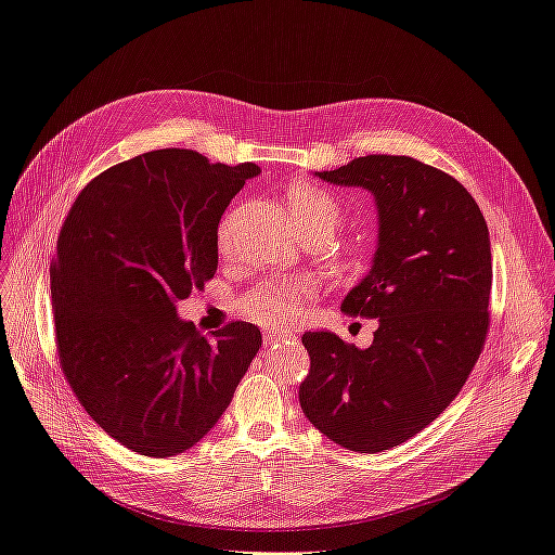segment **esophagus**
Masks as SVG:
<instances>
[{
  "mask_svg": "<svg viewBox=\"0 0 555 555\" xmlns=\"http://www.w3.org/2000/svg\"><path fill=\"white\" fill-rule=\"evenodd\" d=\"M287 336H292L289 332H275V334H271L268 332L266 336H263V340H266V346H275L278 340H282V338H287Z\"/></svg>",
  "mask_w": 555,
  "mask_h": 555,
  "instance_id": "34e87169",
  "label": "esophagus"
}]
</instances>
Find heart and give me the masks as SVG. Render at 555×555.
<instances>
[{"label":"heart","mask_w":555,"mask_h":555,"mask_svg":"<svg viewBox=\"0 0 555 555\" xmlns=\"http://www.w3.org/2000/svg\"><path fill=\"white\" fill-rule=\"evenodd\" d=\"M287 217L298 233H320L324 241L336 233L343 221V207L334 193L308 182H298L284 193ZM306 296V284L301 282H268L245 296L243 310L249 320L266 326L289 324Z\"/></svg>","instance_id":"heart-1"}]
</instances>
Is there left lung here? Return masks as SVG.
Listing matches in <instances>:
<instances>
[{"label": "left lung", "mask_w": 555, "mask_h": 555, "mask_svg": "<svg viewBox=\"0 0 555 555\" xmlns=\"http://www.w3.org/2000/svg\"><path fill=\"white\" fill-rule=\"evenodd\" d=\"M314 175L376 201L378 247L340 308L378 328L366 350L334 332L304 334L310 373L298 401L348 451H389L448 409L483 350L488 223L455 177L411 156L373 154Z\"/></svg>", "instance_id": "8db88e82"}]
</instances>
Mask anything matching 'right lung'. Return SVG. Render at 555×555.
<instances>
[{"label": "right lung", "instance_id": "add662e5", "mask_svg": "<svg viewBox=\"0 0 555 555\" xmlns=\"http://www.w3.org/2000/svg\"><path fill=\"white\" fill-rule=\"evenodd\" d=\"M259 172L158 149L98 175L63 223L51 263L60 366L86 413L134 453L198 443L261 348L249 322L205 338L177 318L215 278L221 215Z\"/></svg>", "mask_w": 555, "mask_h": 555}]
</instances>
